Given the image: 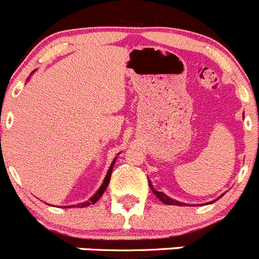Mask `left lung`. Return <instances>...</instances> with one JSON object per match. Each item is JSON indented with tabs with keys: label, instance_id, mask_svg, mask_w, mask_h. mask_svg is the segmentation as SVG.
Here are the masks:
<instances>
[{
	"label": "left lung",
	"instance_id": "8db88e82",
	"mask_svg": "<svg viewBox=\"0 0 259 259\" xmlns=\"http://www.w3.org/2000/svg\"><path fill=\"white\" fill-rule=\"evenodd\" d=\"M148 183H149V187H151L152 192H153V194L156 195V197L158 198L161 202L165 203V204H171V206H183V204H184V203L178 202V200H175V199H171L170 197H167L166 194H163L162 192H157V190L153 188V185L151 184V181H148ZM221 197H222V195H221Z\"/></svg>",
	"mask_w": 259,
	"mask_h": 259
}]
</instances>
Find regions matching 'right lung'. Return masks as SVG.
I'll return each instance as SVG.
<instances>
[{
  "label": "right lung",
  "mask_w": 259,
  "mask_h": 259,
  "mask_svg": "<svg viewBox=\"0 0 259 259\" xmlns=\"http://www.w3.org/2000/svg\"><path fill=\"white\" fill-rule=\"evenodd\" d=\"M33 72H34V71H33ZM33 72H31V74H33ZM115 162H116V157H115V159H113V161H112V163H111L110 168H108L107 175H106L105 180H103V183H102V185H101L100 189L97 190L96 194H94L93 197L91 198V199L87 200V202H84V203H79V204H75V207H79V208H84V207H88L89 204H94V203H96L97 200H98V199H100L101 197H102V194H103V193H105L106 188L108 187V183H110L111 172H112V168H113V165H115ZM69 207H74V206H69Z\"/></svg>",
  "instance_id": "obj_1"
}]
</instances>
